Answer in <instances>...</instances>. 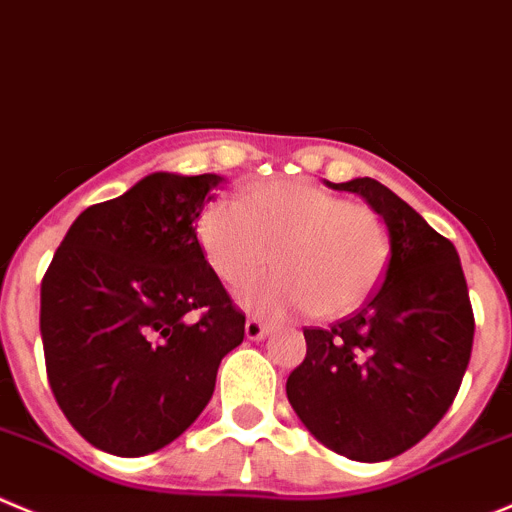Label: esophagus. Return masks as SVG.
<instances>
[{"label": "esophagus", "instance_id": "34e87169", "mask_svg": "<svg viewBox=\"0 0 512 512\" xmlns=\"http://www.w3.org/2000/svg\"><path fill=\"white\" fill-rule=\"evenodd\" d=\"M245 333H247V338H250V341H262V338H267L270 328H267L265 323L260 321V318H247Z\"/></svg>", "mask_w": 512, "mask_h": 512}]
</instances>
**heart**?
<instances>
[{"label": "heart", "mask_w": 512, "mask_h": 512, "mask_svg": "<svg viewBox=\"0 0 512 512\" xmlns=\"http://www.w3.org/2000/svg\"><path fill=\"white\" fill-rule=\"evenodd\" d=\"M209 270L242 288L275 262L278 275L240 293L245 308L288 315L310 308L336 318L369 298L391 257L384 219L308 181H267L242 197L217 199L197 222Z\"/></svg>", "instance_id": "obj_1"}]
</instances>
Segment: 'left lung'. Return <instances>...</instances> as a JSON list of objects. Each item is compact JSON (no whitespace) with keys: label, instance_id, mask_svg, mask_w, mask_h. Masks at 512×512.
Listing matches in <instances>:
<instances>
[{"label":"left lung","instance_id":"8db88e82","mask_svg":"<svg viewBox=\"0 0 512 512\" xmlns=\"http://www.w3.org/2000/svg\"><path fill=\"white\" fill-rule=\"evenodd\" d=\"M326 186L364 199L391 237L379 290L346 321L305 328L290 407L328 450L358 462L407 452L447 414L472 353L475 318L460 255L376 179Z\"/></svg>","mask_w":512,"mask_h":512}]
</instances>
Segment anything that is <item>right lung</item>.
I'll use <instances>...</instances> for the list:
<instances>
[{"label": "right lung", "mask_w": 512, "mask_h": 512, "mask_svg": "<svg viewBox=\"0 0 512 512\" xmlns=\"http://www.w3.org/2000/svg\"><path fill=\"white\" fill-rule=\"evenodd\" d=\"M224 176H143L85 209L40 290L52 394L93 447L143 457L184 434L209 404L245 315L209 270L199 214Z\"/></svg>", "instance_id": "1"}]
</instances>
